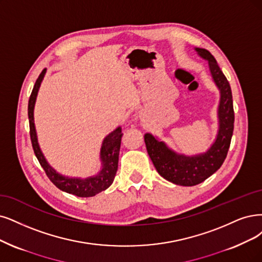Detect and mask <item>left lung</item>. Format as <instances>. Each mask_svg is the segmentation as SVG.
Returning a JSON list of instances; mask_svg holds the SVG:
<instances>
[{"label": "left lung", "instance_id": "obj_1", "mask_svg": "<svg viewBox=\"0 0 262 262\" xmlns=\"http://www.w3.org/2000/svg\"><path fill=\"white\" fill-rule=\"evenodd\" d=\"M203 59L208 61L212 80L220 92L218 105L219 128L210 148L196 156H185L169 149L164 141L151 134L144 135L149 157L160 175L175 185L192 187L206 180L224 164L234 128V110L230 84L212 56L205 48H195Z\"/></svg>", "mask_w": 262, "mask_h": 262}]
</instances>
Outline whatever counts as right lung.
Instances as JSON below:
<instances>
[{
    "label": "right lung",
    "mask_w": 262,
    "mask_h": 262,
    "mask_svg": "<svg viewBox=\"0 0 262 262\" xmlns=\"http://www.w3.org/2000/svg\"><path fill=\"white\" fill-rule=\"evenodd\" d=\"M45 73H46V69H44L41 72V74L38 75L28 103V116H29V124H30V137H31L32 148L35 153V157L38 160V162H40L43 169L45 170L47 177L50 178V180L58 189L80 198L94 196L96 194H98L99 192L108 189L112 185V182L114 180L115 173H116V170H118V165H119L121 140L123 136L122 128L118 127L103 139L102 146L100 149V160H101L102 168L98 173H97V175L93 177H89L86 179H81V178H69V177L60 175L59 172H57L50 165V164L47 163L46 159L43 156L40 146H38L35 126H34V115H33L34 104H35L38 89H40Z\"/></svg>",
    "instance_id": "right-lung-1"
}]
</instances>
